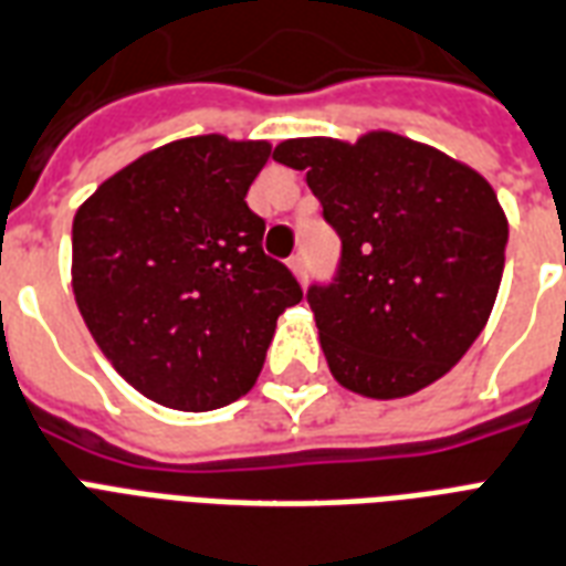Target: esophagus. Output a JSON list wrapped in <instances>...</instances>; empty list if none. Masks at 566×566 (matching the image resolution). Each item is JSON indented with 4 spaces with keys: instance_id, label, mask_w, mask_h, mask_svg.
<instances>
[{
    "instance_id": "obj_1",
    "label": "esophagus",
    "mask_w": 566,
    "mask_h": 566,
    "mask_svg": "<svg viewBox=\"0 0 566 566\" xmlns=\"http://www.w3.org/2000/svg\"><path fill=\"white\" fill-rule=\"evenodd\" d=\"M289 271H292V274H295V277L301 280V283H304V280H306V260H304V256H301V253L289 260Z\"/></svg>"
}]
</instances>
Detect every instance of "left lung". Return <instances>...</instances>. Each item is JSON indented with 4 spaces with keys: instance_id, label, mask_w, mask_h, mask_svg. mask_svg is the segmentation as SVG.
<instances>
[{
    "instance_id": "8db88e82",
    "label": "left lung",
    "mask_w": 566,
    "mask_h": 566,
    "mask_svg": "<svg viewBox=\"0 0 566 566\" xmlns=\"http://www.w3.org/2000/svg\"><path fill=\"white\" fill-rule=\"evenodd\" d=\"M343 239L339 277L310 289L331 375L357 396H413L470 352L496 304L507 218L479 170L389 129L286 138Z\"/></svg>"
}]
</instances>
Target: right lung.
Wrapping results in <instances>:
<instances>
[{
  "mask_svg": "<svg viewBox=\"0 0 566 566\" xmlns=\"http://www.w3.org/2000/svg\"><path fill=\"white\" fill-rule=\"evenodd\" d=\"M269 142L191 135L108 177L73 218V295L117 375L170 410L251 392L304 292L244 203Z\"/></svg>",
  "mask_w": 566,
  "mask_h": 566,
  "instance_id": "add662e5",
  "label": "right lung"
}]
</instances>
